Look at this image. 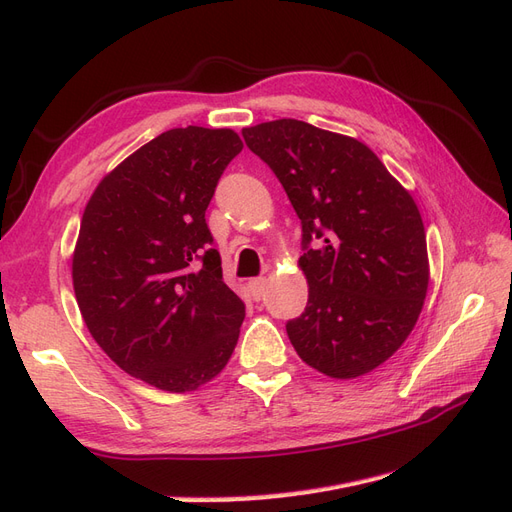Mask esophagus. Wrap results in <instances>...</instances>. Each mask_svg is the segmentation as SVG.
<instances>
[{"mask_svg": "<svg viewBox=\"0 0 512 512\" xmlns=\"http://www.w3.org/2000/svg\"><path fill=\"white\" fill-rule=\"evenodd\" d=\"M247 288H250V294H252V297H254L256 301H260L262 294H265L267 280H265V277H256V280H250V282H247Z\"/></svg>", "mask_w": 512, "mask_h": 512, "instance_id": "esophagus-1", "label": "esophagus"}]
</instances>
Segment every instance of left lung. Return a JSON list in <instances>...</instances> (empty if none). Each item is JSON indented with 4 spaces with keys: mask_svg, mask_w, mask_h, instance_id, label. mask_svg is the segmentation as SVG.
Returning a JSON list of instances; mask_svg holds the SVG:
<instances>
[{
    "mask_svg": "<svg viewBox=\"0 0 512 512\" xmlns=\"http://www.w3.org/2000/svg\"><path fill=\"white\" fill-rule=\"evenodd\" d=\"M303 226L305 312L290 344L320 374L350 380L401 348L429 286L421 211L365 143L299 119L243 128Z\"/></svg>",
    "mask_w": 512,
    "mask_h": 512,
    "instance_id": "obj_1",
    "label": "left lung"
}]
</instances>
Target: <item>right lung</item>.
<instances>
[{"instance_id":"obj_1","label":"right lung","mask_w":512,"mask_h":512,"mask_svg":"<svg viewBox=\"0 0 512 512\" xmlns=\"http://www.w3.org/2000/svg\"><path fill=\"white\" fill-rule=\"evenodd\" d=\"M243 149L230 128H175L104 175L72 254L76 303L96 344L160 391H196L237 346L243 301L222 280L205 222Z\"/></svg>"}]
</instances>
